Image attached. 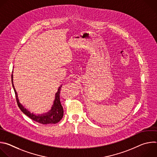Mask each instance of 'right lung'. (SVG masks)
I'll list each match as a JSON object with an SVG mask.
<instances>
[{
    "mask_svg": "<svg viewBox=\"0 0 157 157\" xmlns=\"http://www.w3.org/2000/svg\"><path fill=\"white\" fill-rule=\"evenodd\" d=\"M12 73H13V71H12ZM12 83L13 90L15 91L18 106L19 107L20 109L23 112V113L25 114L28 117H29L31 119L42 124H56L61 120V119L63 117V113H64L63 108L61 105V104L60 102V99H59V93H60L61 88L62 87V84L58 87V91L55 94V99L53 101V104L52 105V109L48 112L47 113L42 114L40 115V114L36 115L33 113H31L29 110L25 108L24 106L20 102L19 99L18 98L17 93L15 90L13 82V74H12Z\"/></svg>",
    "mask_w": 157,
    "mask_h": 157,
    "instance_id": "1",
    "label": "right lung"
}]
</instances>
